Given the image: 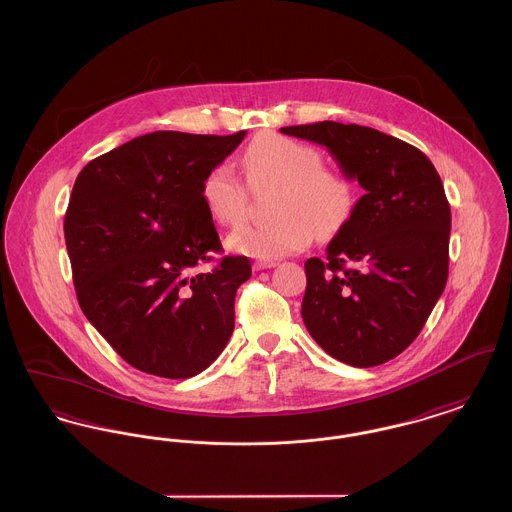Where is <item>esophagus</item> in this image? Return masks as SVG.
Instances as JSON below:
<instances>
[{
  "label": "esophagus",
  "mask_w": 512,
  "mask_h": 512,
  "mask_svg": "<svg viewBox=\"0 0 512 512\" xmlns=\"http://www.w3.org/2000/svg\"><path fill=\"white\" fill-rule=\"evenodd\" d=\"M275 266H277V264H275L273 260H256L252 268L256 269V271H262V269L275 268Z\"/></svg>",
  "instance_id": "34e87169"
}]
</instances>
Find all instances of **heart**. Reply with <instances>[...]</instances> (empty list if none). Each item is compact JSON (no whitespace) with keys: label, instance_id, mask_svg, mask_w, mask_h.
Returning <instances> with one entry per match:
<instances>
[{"label":"heart","instance_id":"heart-1","mask_svg":"<svg viewBox=\"0 0 512 512\" xmlns=\"http://www.w3.org/2000/svg\"><path fill=\"white\" fill-rule=\"evenodd\" d=\"M243 169L252 189L277 187L273 216L266 225H244L227 244L246 256L273 260L298 252L318 239L335 237L349 223L356 190L349 175L325 165L320 150L291 136L264 133L244 150ZM208 214L235 227L248 210V190L225 163L214 165L200 187Z\"/></svg>","mask_w":512,"mask_h":512}]
</instances>
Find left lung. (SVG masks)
<instances>
[{
  "label": "left lung",
  "instance_id": "8db88e82",
  "mask_svg": "<svg viewBox=\"0 0 512 512\" xmlns=\"http://www.w3.org/2000/svg\"><path fill=\"white\" fill-rule=\"evenodd\" d=\"M281 133L325 146L366 190L325 258L304 264L302 320L329 356L379 366L418 337L447 283L451 208L439 173L370 127L320 121Z\"/></svg>",
  "mask_w": 512,
  "mask_h": 512
}]
</instances>
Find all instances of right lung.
Instances as JSON below:
<instances>
[{
  "label": "right lung",
  "instance_id": "right-lung-1",
  "mask_svg": "<svg viewBox=\"0 0 512 512\" xmlns=\"http://www.w3.org/2000/svg\"><path fill=\"white\" fill-rule=\"evenodd\" d=\"M156 131L84 165L63 221L84 316L133 368L185 379L206 370L235 327L246 256L221 254L200 187L243 140Z\"/></svg>",
  "mask_w": 512,
  "mask_h": 512
}]
</instances>
